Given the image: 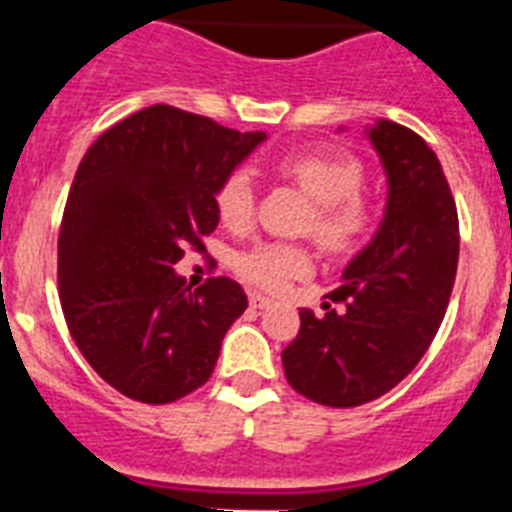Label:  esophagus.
<instances>
[{
    "mask_svg": "<svg viewBox=\"0 0 512 512\" xmlns=\"http://www.w3.org/2000/svg\"><path fill=\"white\" fill-rule=\"evenodd\" d=\"M249 305H252V308H255V311H265V308H271V300H268V297H263V295H249Z\"/></svg>",
    "mask_w": 512,
    "mask_h": 512,
    "instance_id": "34e87169",
    "label": "esophagus"
}]
</instances>
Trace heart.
<instances>
[{
  "label": "heart",
  "mask_w": 512,
  "mask_h": 512,
  "mask_svg": "<svg viewBox=\"0 0 512 512\" xmlns=\"http://www.w3.org/2000/svg\"><path fill=\"white\" fill-rule=\"evenodd\" d=\"M279 172L303 188L313 201V236L329 249H350L372 231V209L358 193L364 170L356 159L329 151H297L279 159ZM215 209L225 228L244 231L255 215V183L247 170H231L217 183ZM249 284L284 292L297 279L311 276L313 255L300 244H257L236 260Z\"/></svg>",
  "instance_id": "heart-1"
}]
</instances>
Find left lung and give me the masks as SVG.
I'll return each instance as SVG.
<instances>
[{
    "mask_svg": "<svg viewBox=\"0 0 512 512\" xmlns=\"http://www.w3.org/2000/svg\"><path fill=\"white\" fill-rule=\"evenodd\" d=\"M388 177V204L374 239L329 295L345 311H300V332L281 350L300 396L361 406L396 388L444 321L452 297L460 220L438 156L417 132L380 119L366 130Z\"/></svg>",
    "mask_w": 512,
    "mask_h": 512,
    "instance_id": "obj_1",
    "label": "left lung"
}]
</instances>
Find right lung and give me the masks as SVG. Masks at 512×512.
<instances>
[{
    "mask_svg": "<svg viewBox=\"0 0 512 512\" xmlns=\"http://www.w3.org/2000/svg\"><path fill=\"white\" fill-rule=\"evenodd\" d=\"M265 140L207 116L151 106L106 130L76 170L58 239L68 332L103 380L170 404L209 380L247 311L236 281L185 287L175 263L217 228V183Z\"/></svg>",
    "mask_w": 512,
    "mask_h": 512,
    "instance_id": "right-lung-1",
    "label": "right lung"
}]
</instances>
